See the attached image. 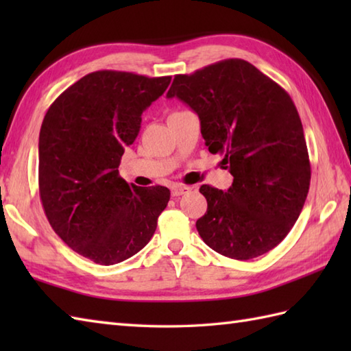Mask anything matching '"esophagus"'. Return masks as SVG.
I'll use <instances>...</instances> for the list:
<instances>
[{
	"label": "esophagus",
	"mask_w": 351,
	"mask_h": 351,
	"mask_svg": "<svg viewBox=\"0 0 351 351\" xmlns=\"http://www.w3.org/2000/svg\"><path fill=\"white\" fill-rule=\"evenodd\" d=\"M191 189L187 187V185H175V187H171V196H181L185 195V193H190Z\"/></svg>",
	"instance_id": "obj_1"
}]
</instances>
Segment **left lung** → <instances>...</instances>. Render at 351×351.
Returning a JSON list of instances; mask_svg holds the SVG:
<instances>
[{"label":"left lung","mask_w":351,"mask_h":351,"mask_svg":"<svg viewBox=\"0 0 351 351\" xmlns=\"http://www.w3.org/2000/svg\"><path fill=\"white\" fill-rule=\"evenodd\" d=\"M200 119L211 154H221L234 182L202 185L208 208L196 221L206 245L223 256L253 259L274 249L299 219L311 184L303 126L293 99L241 58L175 75L167 98Z\"/></svg>","instance_id":"1"}]
</instances>
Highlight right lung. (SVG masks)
Returning <instances> with one entry per match:
<instances>
[{
	"instance_id": "right-lung-1",
	"label": "right lung",
	"mask_w": 351,
	"mask_h": 351,
	"mask_svg": "<svg viewBox=\"0 0 351 351\" xmlns=\"http://www.w3.org/2000/svg\"><path fill=\"white\" fill-rule=\"evenodd\" d=\"M170 77L96 71L51 104L39 136V195L51 228L72 250L113 265L151 240L170 191L119 176L141 114Z\"/></svg>"
}]
</instances>
